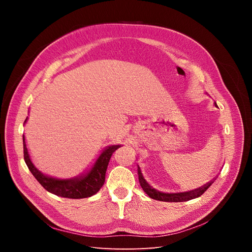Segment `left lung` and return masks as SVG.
<instances>
[{"mask_svg": "<svg viewBox=\"0 0 252 252\" xmlns=\"http://www.w3.org/2000/svg\"><path fill=\"white\" fill-rule=\"evenodd\" d=\"M215 105L218 107L217 103H215ZM138 174H139V182L141 184V187L143 188L144 192H146V194L151 197V199L157 200V201H162V202H186L189 200L195 199V197L201 196L206 190H207L210 185L212 184L213 182L208 183V184L204 185L201 188H197L192 190V191H188V192H181V193H163L159 192L158 190H156L155 188H152L148 183L145 181L143 174L141 172V169L139 167L138 169Z\"/></svg>", "mask_w": 252, "mask_h": 252, "instance_id": "left-lung-1", "label": "left lung"}]
</instances>
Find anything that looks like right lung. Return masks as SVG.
<instances>
[{
    "label": "right lung",
    "instance_id": "1",
    "mask_svg": "<svg viewBox=\"0 0 252 252\" xmlns=\"http://www.w3.org/2000/svg\"><path fill=\"white\" fill-rule=\"evenodd\" d=\"M23 146H24V159L28 169L47 191L58 196L67 197V199H84V197H89L95 194L104 185L105 174L109 159L113 152L120 147V145H113V146L106 148L100 158H97L93 169L81 178L71 180H58L46 177V175L41 173L33 166L32 159L29 158L24 135H23Z\"/></svg>",
    "mask_w": 252,
    "mask_h": 252
}]
</instances>
